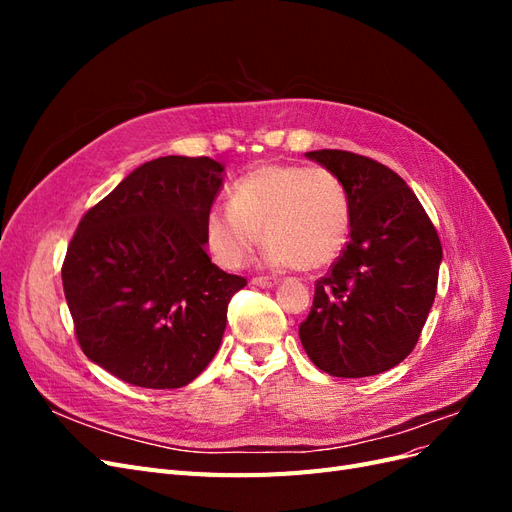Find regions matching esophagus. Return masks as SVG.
Here are the masks:
<instances>
[{
    "instance_id": "esophagus-1",
    "label": "esophagus",
    "mask_w": 512,
    "mask_h": 512,
    "mask_svg": "<svg viewBox=\"0 0 512 512\" xmlns=\"http://www.w3.org/2000/svg\"><path fill=\"white\" fill-rule=\"evenodd\" d=\"M252 284L260 286V288H275L277 280H275V277H254Z\"/></svg>"
}]
</instances>
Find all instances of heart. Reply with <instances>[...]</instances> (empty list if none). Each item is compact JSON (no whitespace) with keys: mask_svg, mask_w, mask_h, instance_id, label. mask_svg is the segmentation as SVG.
Instances as JSON below:
<instances>
[{"mask_svg":"<svg viewBox=\"0 0 512 512\" xmlns=\"http://www.w3.org/2000/svg\"><path fill=\"white\" fill-rule=\"evenodd\" d=\"M262 241L273 267L318 271L344 252L350 205L327 168L262 164L230 190V207L205 213V243L226 269L243 267Z\"/></svg>","mask_w":512,"mask_h":512,"instance_id":"heart-1","label":"heart"}]
</instances>
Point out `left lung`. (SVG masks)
<instances>
[{
  "instance_id": "left-lung-1",
  "label": "left lung",
  "mask_w": 512,
  "mask_h": 512,
  "mask_svg": "<svg viewBox=\"0 0 512 512\" xmlns=\"http://www.w3.org/2000/svg\"><path fill=\"white\" fill-rule=\"evenodd\" d=\"M344 185L350 241L316 284L299 327L312 363L335 378L399 365L418 342L436 299L442 245L414 192L391 168L350 151H309Z\"/></svg>"
}]
</instances>
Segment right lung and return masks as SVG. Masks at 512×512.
<instances>
[{"instance_id": "1", "label": "right lung", "mask_w": 512, "mask_h": 512, "mask_svg": "<svg viewBox=\"0 0 512 512\" xmlns=\"http://www.w3.org/2000/svg\"><path fill=\"white\" fill-rule=\"evenodd\" d=\"M224 173L211 158L145 162L76 228L61 269L76 337L123 382L179 389L222 344L230 297L247 284L207 256Z\"/></svg>"}]
</instances>
